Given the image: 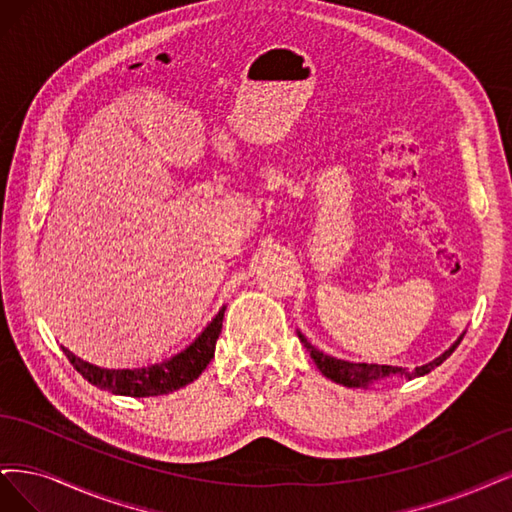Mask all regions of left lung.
<instances>
[{"label": "left lung", "instance_id": "8db88e82", "mask_svg": "<svg viewBox=\"0 0 512 512\" xmlns=\"http://www.w3.org/2000/svg\"><path fill=\"white\" fill-rule=\"evenodd\" d=\"M464 338V336H461ZM461 338L451 346L449 351H444L440 357H436L434 361H430V364H425L421 368H417L415 372H406L398 366H378V364H351V361H342V359H336V357H329V355H323L321 351H317L315 346H312L302 334H300V340L302 344L306 346V351L310 353L312 361H315L317 368L327 376L332 378L334 383H340L344 387H366L370 385L372 381H378V378H385L389 374H404L408 378H417V376H423L427 372H432L434 368H438L444 359H447L455 349L457 344L461 342Z\"/></svg>", "mask_w": 512, "mask_h": 512}]
</instances>
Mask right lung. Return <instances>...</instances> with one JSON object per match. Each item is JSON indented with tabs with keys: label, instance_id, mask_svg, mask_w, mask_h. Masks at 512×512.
<instances>
[{
	"label": "right lung",
	"instance_id": "right-lung-1",
	"mask_svg": "<svg viewBox=\"0 0 512 512\" xmlns=\"http://www.w3.org/2000/svg\"><path fill=\"white\" fill-rule=\"evenodd\" d=\"M223 312L225 308L219 310V315L212 319V323L204 329L202 336H197V340L191 346H187L183 353H178L172 359L161 361V364H155L151 368L104 370L87 364V361H80L68 349H63V353L68 355L70 364L95 387L117 395H129V398L163 395L193 383L210 364V359L214 357V344H217L223 327Z\"/></svg>",
	"mask_w": 512,
	"mask_h": 512
}]
</instances>
